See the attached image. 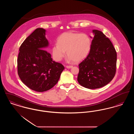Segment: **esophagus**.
<instances>
[{"label":"esophagus","mask_w":134,"mask_h":134,"mask_svg":"<svg viewBox=\"0 0 134 134\" xmlns=\"http://www.w3.org/2000/svg\"><path fill=\"white\" fill-rule=\"evenodd\" d=\"M66 67L67 68H68V69H70V68H72L73 67V66L72 65H67L66 66Z\"/></svg>","instance_id":"esophagus-1"}]
</instances>
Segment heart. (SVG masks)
I'll return each mask as SVG.
<instances>
[{
	"instance_id": "1",
	"label": "heart",
	"mask_w": 134,
	"mask_h": 134,
	"mask_svg": "<svg viewBox=\"0 0 134 134\" xmlns=\"http://www.w3.org/2000/svg\"><path fill=\"white\" fill-rule=\"evenodd\" d=\"M57 42L52 48L53 57L57 61L62 59L67 51L69 60L80 62L87 57L91 47V40L85 34L66 32L59 37Z\"/></svg>"
}]
</instances>
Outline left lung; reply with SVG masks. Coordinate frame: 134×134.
<instances>
[{
  "label": "left lung",
  "instance_id": "1",
  "mask_svg": "<svg viewBox=\"0 0 134 134\" xmlns=\"http://www.w3.org/2000/svg\"><path fill=\"white\" fill-rule=\"evenodd\" d=\"M92 32L94 36L89 54L79 64L77 81L85 88L96 89L108 84L115 76L116 52L102 32L93 30Z\"/></svg>",
  "mask_w": 134,
  "mask_h": 134
}]
</instances>
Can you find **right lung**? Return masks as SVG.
<instances>
[{"label":"right lung","instance_id":"obj_1","mask_svg":"<svg viewBox=\"0 0 134 134\" xmlns=\"http://www.w3.org/2000/svg\"><path fill=\"white\" fill-rule=\"evenodd\" d=\"M45 35L46 30L43 28L32 32L20 46L17 61L21 81L38 92L54 87L64 69L62 64L53 61L51 54L45 50L49 46Z\"/></svg>","mask_w":134,"mask_h":134}]
</instances>
